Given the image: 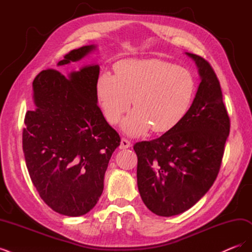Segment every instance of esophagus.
I'll use <instances>...</instances> for the list:
<instances>
[{
    "label": "esophagus",
    "instance_id": "34e87169",
    "mask_svg": "<svg viewBox=\"0 0 252 252\" xmlns=\"http://www.w3.org/2000/svg\"><path fill=\"white\" fill-rule=\"evenodd\" d=\"M131 146V142L128 141L127 139H122L121 141V145H120V148L121 149H126V148H129Z\"/></svg>",
    "mask_w": 252,
    "mask_h": 252
}]
</instances>
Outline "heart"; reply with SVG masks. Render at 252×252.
Listing matches in <instances>:
<instances>
[{
	"instance_id": "obj_1",
	"label": "heart",
	"mask_w": 252,
	"mask_h": 252,
	"mask_svg": "<svg viewBox=\"0 0 252 252\" xmlns=\"http://www.w3.org/2000/svg\"><path fill=\"white\" fill-rule=\"evenodd\" d=\"M116 75L102 74L96 94L105 118L116 124L132 104L134 109L122 123L129 135L151 129L164 132L186 116L195 93L192 74L158 59H127L113 66Z\"/></svg>"
}]
</instances>
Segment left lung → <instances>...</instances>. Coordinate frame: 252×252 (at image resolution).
I'll use <instances>...</instances> for the list:
<instances>
[{
    "instance_id": "8db88e82",
    "label": "left lung",
    "mask_w": 252,
    "mask_h": 252,
    "mask_svg": "<svg viewBox=\"0 0 252 252\" xmlns=\"http://www.w3.org/2000/svg\"><path fill=\"white\" fill-rule=\"evenodd\" d=\"M201 83L186 116L152 141L135 143L138 187L147 208L172 217L191 208L208 191L220 171L230 120L220 82L210 64L186 52Z\"/></svg>"
}]
</instances>
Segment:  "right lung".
<instances>
[{"instance_id": "1", "label": "right lung", "mask_w": 252, "mask_h": 252, "mask_svg": "<svg viewBox=\"0 0 252 252\" xmlns=\"http://www.w3.org/2000/svg\"><path fill=\"white\" fill-rule=\"evenodd\" d=\"M95 48L73 49L58 66L77 62ZM98 73L94 64L67 78L47 69L32 83L35 109L26 112L23 151L41 199L60 215L80 217L94 207L109 159L121 142L96 104Z\"/></svg>"}]
</instances>
